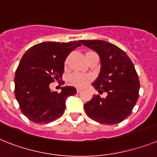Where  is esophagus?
I'll return each instance as SVG.
<instances>
[{"mask_svg": "<svg viewBox=\"0 0 157 157\" xmlns=\"http://www.w3.org/2000/svg\"><path fill=\"white\" fill-rule=\"evenodd\" d=\"M82 90V88H80V87L77 88V92H78V93H79V92H81Z\"/></svg>", "mask_w": 157, "mask_h": 157, "instance_id": "esophagus-1", "label": "esophagus"}]
</instances>
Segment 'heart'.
Returning <instances> with one entry per match:
<instances>
[{
    "label": "heart",
    "mask_w": 157,
    "mask_h": 157,
    "mask_svg": "<svg viewBox=\"0 0 157 157\" xmlns=\"http://www.w3.org/2000/svg\"><path fill=\"white\" fill-rule=\"evenodd\" d=\"M90 76L83 75V74L75 73L73 75L71 76L70 78V81L74 85L77 86H82L87 84L90 80Z\"/></svg>",
    "instance_id": "heart-1"
}]
</instances>
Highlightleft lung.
I'll list each match as a JSON object with an SVG mask.
<instances>
[{
  "label": "left lung",
  "mask_w": 157,
  "mask_h": 157,
  "mask_svg": "<svg viewBox=\"0 0 157 157\" xmlns=\"http://www.w3.org/2000/svg\"><path fill=\"white\" fill-rule=\"evenodd\" d=\"M80 42L99 56L101 68L91 85L99 93H107L105 98L94 95L86 103V113L101 124H118L131 114L139 97L140 82L134 65L124 51L111 43Z\"/></svg>",
  "instance_id": "8db88e82"
}]
</instances>
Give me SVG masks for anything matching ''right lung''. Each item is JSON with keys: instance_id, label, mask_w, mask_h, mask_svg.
Masks as SVG:
<instances>
[{"instance_id": "add662e5", "label": "right lung", "mask_w": 157, "mask_h": 157, "mask_svg": "<svg viewBox=\"0 0 157 157\" xmlns=\"http://www.w3.org/2000/svg\"><path fill=\"white\" fill-rule=\"evenodd\" d=\"M78 41L44 42L30 48L23 56L14 78L15 96L23 114L35 123H50L61 117L66 100L75 94L74 86L53 91L50 83L62 78L64 63Z\"/></svg>"}]
</instances>
